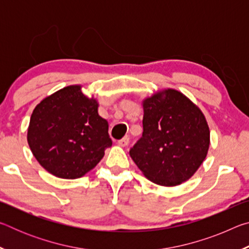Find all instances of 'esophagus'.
Listing matches in <instances>:
<instances>
[{"mask_svg":"<svg viewBox=\"0 0 249 249\" xmlns=\"http://www.w3.org/2000/svg\"><path fill=\"white\" fill-rule=\"evenodd\" d=\"M128 142H129V138L128 137H124L123 140H121V141L117 142V145L121 146V147H126V146L128 145Z\"/></svg>","mask_w":249,"mask_h":249,"instance_id":"1","label":"esophagus"}]
</instances>
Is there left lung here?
Instances as JSON below:
<instances>
[{"instance_id":"left-lung-1","label":"left lung","mask_w":249,"mask_h":249,"mask_svg":"<svg viewBox=\"0 0 249 249\" xmlns=\"http://www.w3.org/2000/svg\"><path fill=\"white\" fill-rule=\"evenodd\" d=\"M142 137L129 155L147 179L176 187L191 178L210 147V128L201 108L180 91L159 90L142 99Z\"/></svg>"}]
</instances>
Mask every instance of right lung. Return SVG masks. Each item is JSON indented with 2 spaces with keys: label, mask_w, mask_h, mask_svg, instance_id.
I'll use <instances>...</instances> for the list:
<instances>
[{
  "label": "right lung",
  "mask_w": 249,
  "mask_h": 249,
  "mask_svg": "<svg viewBox=\"0 0 249 249\" xmlns=\"http://www.w3.org/2000/svg\"><path fill=\"white\" fill-rule=\"evenodd\" d=\"M81 89V84H72L46 96L29 121V148L39 165L57 178H81L112 146L107 121L99 115L98 99Z\"/></svg>",
  "instance_id": "right-lung-1"
}]
</instances>
